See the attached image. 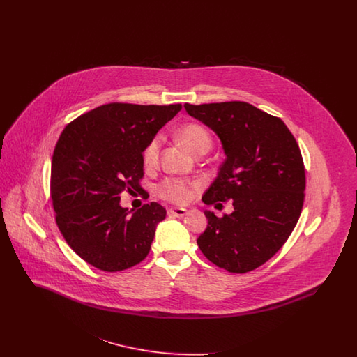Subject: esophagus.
I'll list each match as a JSON object with an SVG mask.
<instances>
[{
    "instance_id": "1",
    "label": "esophagus",
    "mask_w": 357,
    "mask_h": 357,
    "mask_svg": "<svg viewBox=\"0 0 357 357\" xmlns=\"http://www.w3.org/2000/svg\"><path fill=\"white\" fill-rule=\"evenodd\" d=\"M186 214V208H182V207H175V208L169 210V215L174 217V218H183Z\"/></svg>"
}]
</instances>
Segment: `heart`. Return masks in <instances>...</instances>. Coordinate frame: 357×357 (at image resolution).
<instances>
[{"instance_id": "b5f03b06", "label": "heart", "mask_w": 357, "mask_h": 357, "mask_svg": "<svg viewBox=\"0 0 357 357\" xmlns=\"http://www.w3.org/2000/svg\"><path fill=\"white\" fill-rule=\"evenodd\" d=\"M178 137L188 151L194 155L207 153L211 146V137L202 126L195 123L185 124L179 131ZM160 150V137L155 136L147 144L143 153V163L147 167H153L158 163ZM195 182H188L181 178H167L158 186V194L174 204H183L191 197V190Z\"/></svg>"}]
</instances>
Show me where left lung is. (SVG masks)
<instances>
[{
    "label": "left lung",
    "mask_w": 357,
    "mask_h": 357,
    "mask_svg": "<svg viewBox=\"0 0 357 357\" xmlns=\"http://www.w3.org/2000/svg\"><path fill=\"white\" fill-rule=\"evenodd\" d=\"M185 108L215 132L226 155L202 201L233 199L234 207L222 218L204 210L207 227L197 243L227 272L255 271L281 249L300 218L305 170L298 144L282 120L249 102Z\"/></svg>",
    "instance_id": "8db88e82"
}]
</instances>
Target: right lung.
Instances as JSON below:
<instances>
[{
  "label": "right lung",
  "mask_w": 357,
  "mask_h": 357,
  "mask_svg": "<svg viewBox=\"0 0 357 357\" xmlns=\"http://www.w3.org/2000/svg\"><path fill=\"white\" fill-rule=\"evenodd\" d=\"M181 104L111 102L69 123L52 156L51 197L56 223L70 249L104 272L142 262L166 218L156 202L134 213L120 206L123 191H137L143 153Z\"/></svg>",
  "instance_id": "1"
}]
</instances>
